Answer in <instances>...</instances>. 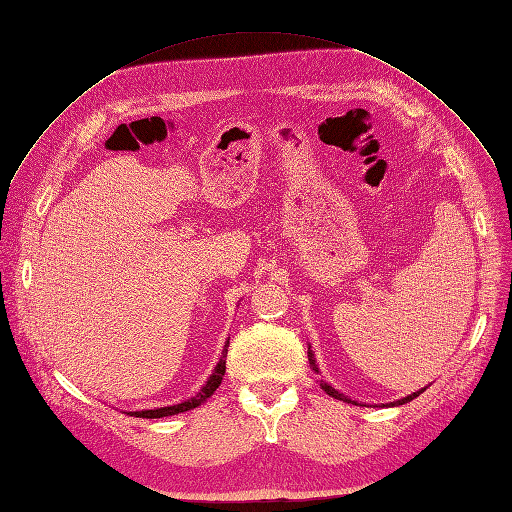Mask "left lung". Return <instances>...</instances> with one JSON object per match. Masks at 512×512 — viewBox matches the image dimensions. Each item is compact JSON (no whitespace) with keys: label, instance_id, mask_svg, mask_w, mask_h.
Wrapping results in <instances>:
<instances>
[{"label":"left lung","instance_id":"left-lung-1","mask_svg":"<svg viewBox=\"0 0 512 512\" xmlns=\"http://www.w3.org/2000/svg\"><path fill=\"white\" fill-rule=\"evenodd\" d=\"M307 358H309V364L314 366V370L318 372V368H316V360H314V353H311V349H307ZM322 389H324L328 395H332V397H339V399H343V402H351V399H347L345 395H341L339 391H335V389H332V387H330V385H326V383H322ZM422 391H425V389H420V391H416V393H412V395H408V397H404V399H399V402H395V404H397V406H399V404H406V402H410V399L418 397ZM395 404H393V406H395Z\"/></svg>","mask_w":512,"mask_h":512}]
</instances>
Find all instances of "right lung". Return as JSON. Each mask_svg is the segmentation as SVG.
I'll return each instance as SVG.
<instances>
[{
    "mask_svg": "<svg viewBox=\"0 0 512 512\" xmlns=\"http://www.w3.org/2000/svg\"><path fill=\"white\" fill-rule=\"evenodd\" d=\"M228 345H230V339L226 341V347H224V355H221L219 364L215 366L213 374L209 376L207 385L196 393V397L188 399V402L184 404H175V406H167V408H157V410H142V412H129L131 416H138V418H163V416H171V414H180V412H186V410H192L196 406H201L207 397L213 395V391L219 387L221 383V376H224L226 372V355H228Z\"/></svg>",
    "mask_w": 512,
    "mask_h": 512,
    "instance_id": "right-lung-1",
    "label": "right lung"
}]
</instances>
